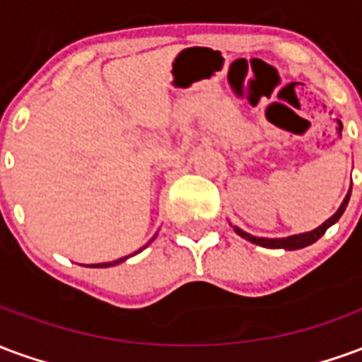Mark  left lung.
I'll return each instance as SVG.
<instances>
[{
	"instance_id": "1",
	"label": "left lung",
	"mask_w": 362,
	"mask_h": 362,
	"mask_svg": "<svg viewBox=\"0 0 362 362\" xmlns=\"http://www.w3.org/2000/svg\"><path fill=\"white\" fill-rule=\"evenodd\" d=\"M349 197H351V189L347 192V196H345V199L341 202V205H339V209H337L329 219L324 221L318 228L308 230V233H300V235H291V236H285V238H262V236L250 235V233H246V230L235 227V225H233V228H235V233L238 236H243V238H246V240H250L252 244L264 246V248H273V250H275V248H281V250H298V248H306V246H310V244L316 243L320 236L326 233L327 228L339 221V217H341L343 211H345V207H347V204H349Z\"/></svg>"
}]
</instances>
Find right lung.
I'll use <instances>...</instances> for the list:
<instances>
[{"label": "right lung", "mask_w": 362, "mask_h": 362, "mask_svg": "<svg viewBox=\"0 0 362 362\" xmlns=\"http://www.w3.org/2000/svg\"><path fill=\"white\" fill-rule=\"evenodd\" d=\"M153 238H155V236H153ZM145 246H147V244H145ZM145 246H143V248H145ZM143 248H141V250H143ZM141 250H137V252H141ZM137 252H135V254H137ZM132 256H134V254H132ZM127 258H129V256H126V258L116 259V262H106V264H90L89 267H112V266H118V264H122V262H126Z\"/></svg>", "instance_id": "obj_1"}]
</instances>
